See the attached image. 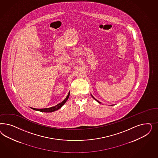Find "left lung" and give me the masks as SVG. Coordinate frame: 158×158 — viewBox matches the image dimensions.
<instances>
[{
	"label": "left lung",
	"instance_id": "1",
	"mask_svg": "<svg viewBox=\"0 0 158 158\" xmlns=\"http://www.w3.org/2000/svg\"><path fill=\"white\" fill-rule=\"evenodd\" d=\"M91 96H92V97H93V98H94V100H95L97 101V102H98V103H100V104L101 102H100V101H98L97 100H96V98H94V97H93V96H92V95H91Z\"/></svg>",
	"mask_w": 158,
	"mask_h": 158
}]
</instances>
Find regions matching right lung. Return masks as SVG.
Listing matches in <instances>:
<instances>
[{"instance_id":"right-lung-1","label":"right lung","mask_w":158,"mask_h":158,"mask_svg":"<svg viewBox=\"0 0 158 158\" xmlns=\"http://www.w3.org/2000/svg\"><path fill=\"white\" fill-rule=\"evenodd\" d=\"M69 94H70V92L68 93V94L67 96V97L65 98V100L64 101H62L61 102L59 103L57 105L54 106H52V107H50V108H43V109H36V108H32L34 110H38V111H40V112H54L55 110H57L60 109L62 105H64V104L67 102V101L68 100L69 97Z\"/></svg>"}]
</instances>
